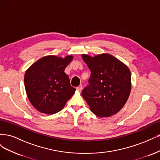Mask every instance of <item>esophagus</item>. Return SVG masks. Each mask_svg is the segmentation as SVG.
<instances>
[{
	"label": "esophagus",
	"mask_w": 160,
	"mask_h": 160,
	"mask_svg": "<svg viewBox=\"0 0 160 160\" xmlns=\"http://www.w3.org/2000/svg\"><path fill=\"white\" fill-rule=\"evenodd\" d=\"M76 89L79 91H81L82 89H83V86H82V85H80L79 87H77Z\"/></svg>",
	"instance_id": "obj_1"
}]
</instances>
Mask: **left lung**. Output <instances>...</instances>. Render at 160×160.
<instances>
[{
	"mask_svg": "<svg viewBox=\"0 0 160 160\" xmlns=\"http://www.w3.org/2000/svg\"><path fill=\"white\" fill-rule=\"evenodd\" d=\"M81 56L91 72L90 85L82 91L90 110L99 118L118 113L127 102L132 89L128 67L108 53Z\"/></svg>",
	"mask_w": 160,
	"mask_h": 160,
	"instance_id": "left-lung-1",
	"label": "left lung"
}]
</instances>
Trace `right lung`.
<instances>
[{"label": "right lung", "mask_w": 160, "mask_h": 160, "mask_svg": "<svg viewBox=\"0 0 160 160\" xmlns=\"http://www.w3.org/2000/svg\"><path fill=\"white\" fill-rule=\"evenodd\" d=\"M73 59L56 55L41 57L27 69L24 81L32 105L41 113L52 115L62 110L76 89L65 69Z\"/></svg>", "instance_id": "obj_1"}]
</instances>
